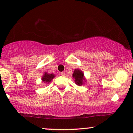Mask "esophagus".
<instances>
[{
	"label": "esophagus",
	"mask_w": 133,
	"mask_h": 133,
	"mask_svg": "<svg viewBox=\"0 0 133 133\" xmlns=\"http://www.w3.org/2000/svg\"><path fill=\"white\" fill-rule=\"evenodd\" d=\"M61 75L62 76H65V72H61Z\"/></svg>",
	"instance_id": "obj_1"
}]
</instances>
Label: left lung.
I'll return each instance as SVG.
<instances>
[{
    "label": "left lung",
    "mask_w": 133,
    "mask_h": 133,
    "mask_svg": "<svg viewBox=\"0 0 133 133\" xmlns=\"http://www.w3.org/2000/svg\"><path fill=\"white\" fill-rule=\"evenodd\" d=\"M73 78H74V81L77 86H81L84 84V81H86L84 77V73L79 69H75L72 74Z\"/></svg>",
    "instance_id": "obj_1"
}]
</instances>
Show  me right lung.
<instances>
[{"label": "right lung", "mask_w": 133, "mask_h": 133, "mask_svg": "<svg viewBox=\"0 0 133 133\" xmlns=\"http://www.w3.org/2000/svg\"><path fill=\"white\" fill-rule=\"evenodd\" d=\"M55 77V75L53 74H47V72L44 73V74L42 76V82H45V83H49Z\"/></svg>", "instance_id": "add662e5"}]
</instances>
